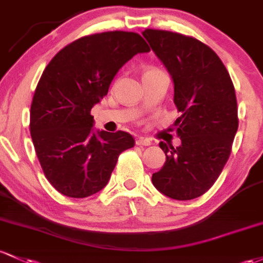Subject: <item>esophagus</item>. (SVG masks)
Wrapping results in <instances>:
<instances>
[{
    "label": "esophagus",
    "mask_w": 263,
    "mask_h": 263,
    "mask_svg": "<svg viewBox=\"0 0 263 263\" xmlns=\"http://www.w3.org/2000/svg\"><path fill=\"white\" fill-rule=\"evenodd\" d=\"M136 145L137 146H149L151 145V141L147 140V138L140 137L138 140H136Z\"/></svg>",
    "instance_id": "esophagus-1"
}]
</instances>
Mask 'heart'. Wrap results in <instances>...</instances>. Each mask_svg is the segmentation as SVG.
<instances>
[{
  "label": "heart",
  "instance_id": "1",
  "mask_svg": "<svg viewBox=\"0 0 263 263\" xmlns=\"http://www.w3.org/2000/svg\"><path fill=\"white\" fill-rule=\"evenodd\" d=\"M151 71H156V70H148V71H146V72H151ZM146 72H145V73H146Z\"/></svg>",
  "mask_w": 263,
  "mask_h": 263
}]
</instances>
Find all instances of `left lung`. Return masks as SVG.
<instances>
[{"mask_svg": "<svg viewBox=\"0 0 263 263\" xmlns=\"http://www.w3.org/2000/svg\"><path fill=\"white\" fill-rule=\"evenodd\" d=\"M143 37L175 85L181 145L161 142L166 154L152 183L164 196L187 201L209 191L221 175L238 128L237 100L229 71L207 45L193 37L147 28Z\"/></svg>", "mask_w": 263, "mask_h": 263, "instance_id": "8db88e82", "label": "left lung"}]
</instances>
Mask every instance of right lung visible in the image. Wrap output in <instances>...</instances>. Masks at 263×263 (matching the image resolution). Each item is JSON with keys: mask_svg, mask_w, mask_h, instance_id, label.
Masks as SVG:
<instances>
[{"mask_svg": "<svg viewBox=\"0 0 263 263\" xmlns=\"http://www.w3.org/2000/svg\"><path fill=\"white\" fill-rule=\"evenodd\" d=\"M149 47L138 33L111 31L63 47L34 91L30 131L46 178L67 197L83 198L108 182L118 156L135 145L123 131H93L91 108L107 95L116 73Z\"/></svg>", "mask_w": 263, "mask_h": 263, "instance_id": "obj_1", "label": "right lung"}]
</instances>
